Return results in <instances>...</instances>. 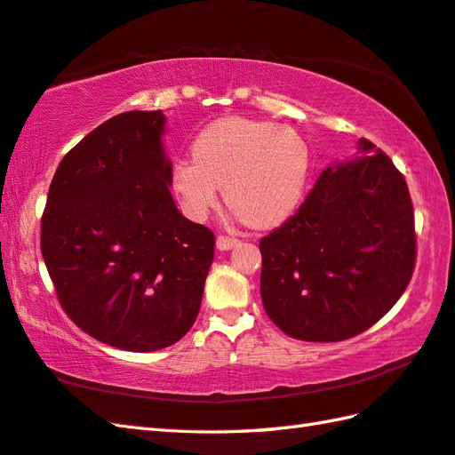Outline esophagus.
Wrapping results in <instances>:
<instances>
[{"mask_svg": "<svg viewBox=\"0 0 455 455\" xmlns=\"http://www.w3.org/2000/svg\"><path fill=\"white\" fill-rule=\"evenodd\" d=\"M236 244H238V238H235V236H219L217 238V248L219 250H230Z\"/></svg>", "mask_w": 455, "mask_h": 455, "instance_id": "34e87169", "label": "esophagus"}]
</instances>
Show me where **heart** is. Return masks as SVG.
I'll return each instance as SVG.
<instances>
[{
    "instance_id": "1",
    "label": "heart",
    "mask_w": 455,
    "mask_h": 455,
    "mask_svg": "<svg viewBox=\"0 0 455 455\" xmlns=\"http://www.w3.org/2000/svg\"><path fill=\"white\" fill-rule=\"evenodd\" d=\"M193 158L170 168V186L193 220L209 217L222 188L227 205L248 227L282 225L301 205L313 154L301 132L283 124L227 117L201 129Z\"/></svg>"
}]
</instances>
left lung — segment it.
Instances as JSON below:
<instances>
[{
	"instance_id": "8db88e82",
	"label": "left lung",
	"mask_w": 455,
	"mask_h": 455,
	"mask_svg": "<svg viewBox=\"0 0 455 455\" xmlns=\"http://www.w3.org/2000/svg\"><path fill=\"white\" fill-rule=\"evenodd\" d=\"M326 168L293 217L259 240L267 316L305 342H340L399 301L417 262L407 181L367 139Z\"/></svg>"
}]
</instances>
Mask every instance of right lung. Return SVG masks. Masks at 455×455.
I'll return each instance as SVG.
<instances>
[{"mask_svg":"<svg viewBox=\"0 0 455 455\" xmlns=\"http://www.w3.org/2000/svg\"><path fill=\"white\" fill-rule=\"evenodd\" d=\"M162 111L101 123L62 158L41 220L58 301L95 340L129 352L176 344L193 326L215 235L178 211Z\"/></svg>","mask_w":455,"mask_h":455,"instance_id":"1","label":"right lung"}]
</instances>
